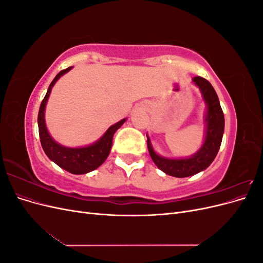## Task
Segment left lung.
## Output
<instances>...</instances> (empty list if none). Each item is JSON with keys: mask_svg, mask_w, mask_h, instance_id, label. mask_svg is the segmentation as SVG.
Instances as JSON below:
<instances>
[{"mask_svg": "<svg viewBox=\"0 0 263 263\" xmlns=\"http://www.w3.org/2000/svg\"><path fill=\"white\" fill-rule=\"evenodd\" d=\"M192 82L200 89L206 104L205 137L202 147L187 158H166L156 153L147 135V146L153 161L161 171L176 178L194 176L208 168L217 156L225 128L224 113L212 84L201 77H194Z\"/></svg>", "mask_w": 263, "mask_h": 263, "instance_id": "left-lung-1", "label": "left lung"}]
</instances>
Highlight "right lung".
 <instances>
[{
	"label": "right lung",
	"instance_id": "right-lung-1",
	"mask_svg": "<svg viewBox=\"0 0 263 263\" xmlns=\"http://www.w3.org/2000/svg\"><path fill=\"white\" fill-rule=\"evenodd\" d=\"M71 69H72V67H69L65 70L60 71V72L54 77L48 87V90H47V93L38 112L37 122L39 138H41V144L45 154L51 161H53L55 164L59 165L60 168L65 169L70 173L85 174L87 172H91L95 169H98L99 166L106 160V158L109 155V151L112 149L114 134L119 127L126 122L127 118H124L122 121H119L116 124L108 127V129L103 134V136H101V138H99L97 141L89 146L71 148L63 146L55 141L51 137L48 129H47L45 121V109L53 85L63 74L69 72Z\"/></svg>",
	"mask_w": 263,
	"mask_h": 263
}]
</instances>
